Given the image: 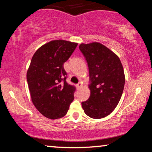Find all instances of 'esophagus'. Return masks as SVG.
I'll list each match as a JSON object with an SVG mask.
<instances>
[{
  "mask_svg": "<svg viewBox=\"0 0 152 152\" xmlns=\"http://www.w3.org/2000/svg\"><path fill=\"white\" fill-rule=\"evenodd\" d=\"M82 86V83H80H80H78V84H76V88H78V89L80 88Z\"/></svg>",
  "mask_w": 152,
  "mask_h": 152,
  "instance_id": "34e87169",
  "label": "esophagus"
}]
</instances>
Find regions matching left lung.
Wrapping results in <instances>:
<instances>
[{
  "instance_id": "8db88e82",
  "label": "left lung",
  "mask_w": 152,
  "mask_h": 152,
  "mask_svg": "<svg viewBox=\"0 0 152 152\" xmlns=\"http://www.w3.org/2000/svg\"><path fill=\"white\" fill-rule=\"evenodd\" d=\"M79 49L88 63L91 96L82 107L92 119L108 116L117 106L125 85L123 65L117 55L101 43H81Z\"/></svg>"
}]
</instances>
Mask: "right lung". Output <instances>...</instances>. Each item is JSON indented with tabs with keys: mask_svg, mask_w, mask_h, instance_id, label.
Listing matches in <instances>:
<instances>
[{
	"mask_svg": "<svg viewBox=\"0 0 152 152\" xmlns=\"http://www.w3.org/2000/svg\"><path fill=\"white\" fill-rule=\"evenodd\" d=\"M78 43L58 39L48 42L33 56L27 72L31 99L41 114L50 119L65 116L74 99L75 87L66 82L64 64Z\"/></svg>",
	"mask_w": 152,
	"mask_h": 152,
	"instance_id": "right-lung-1",
	"label": "right lung"
}]
</instances>
